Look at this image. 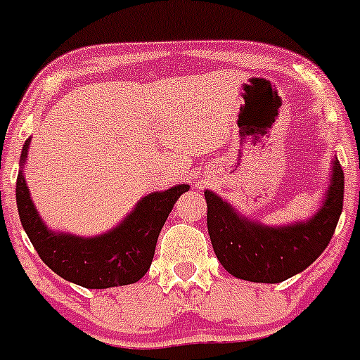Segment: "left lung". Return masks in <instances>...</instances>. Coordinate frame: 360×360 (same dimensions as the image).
<instances>
[{
  "label": "left lung",
  "mask_w": 360,
  "mask_h": 360,
  "mask_svg": "<svg viewBox=\"0 0 360 360\" xmlns=\"http://www.w3.org/2000/svg\"><path fill=\"white\" fill-rule=\"evenodd\" d=\"M345 173L333 158L330 184L319 209L307 221L270 227L240 214L205 189L207 231L216 257L229 274L254 283H281L303 272L328 247L342 212Z\"/></svg>",
  "instance_id": "left-lung-1"
}]
</instances>
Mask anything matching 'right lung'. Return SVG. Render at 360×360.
Here are the masks:
<instances>
[{
	"mask_svg": "<svg viewBox=\"0 0 360 360\" xmlns=\"http://www.w3.org/2000/svg\"><path fill=\"white\" fill-rule=\"evenodd\" d=\"M30 139L21 151V169L15 182V202L21 225L39 257L63 279L84 288H111L136 283L149 270L158 234L174 202L189 191L180 184L167 191L149 193L139 200L117 227L98 236H75L46 227L25 182Z\"/></svg>",
	"mask_w": 360,
	"mask_h": 360,
	"instance_id": "add662e5",
	"label": "right lung"
}]
</instances>
